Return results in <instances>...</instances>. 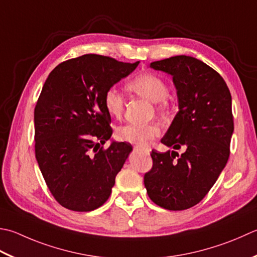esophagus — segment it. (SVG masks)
I'll return each instance as SVG.
<instances>
[{
	"label": "esophagus",
	"mask_w": 257,
	"mask_h": 257,
	"mask_svg": "<svg viewBox=\"0 0 257 257\" xmlns=\"http://www.w3.org/2000/svg\"><path fill=\"white\" fill-rule=\"evenodd\" d=\"M136 149H137L138 152H142L146 155H149V153H150V148H148V147H142V146H137Z\"/></svg>",
	"instance_id": "1"
}]
</instances>
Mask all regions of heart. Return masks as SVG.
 I'll list each match as a JSON object with an SVG mask.
<instances>
[{"label": "heart", "instance_id": "heart-1", "mask_svg": "<svg viewBox=\"0 0 257 257\" xmlns=\"http://www.w3.org/2000/svg\"><path fill=\"white\" fill-rule=\"evenodd\" d=\"M127 88L140 97L156 102V107L160 112L167 111L172 105L168 94V84L156 73L144 72L136 75L127 83ZM103 105L111 117L118 118L123 112L124 100L117 89L109 88L103 94ZM159 134L160 128L157 123H127L117 130V138L121 142L143 146L157 137Z\"/></svg>", "mask_w": 257, "mask_h": 257}]
</instances>
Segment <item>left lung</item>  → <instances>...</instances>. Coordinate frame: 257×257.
Returning <instances> with one entry per match:
<instances>
[{
  "label": "left lung",
  "mask_w": 257,
  "mask_h": 257,
  "mask_svg": "<svg viewBox=\"0 0 257 257\" xmlns=\"http://www.w3.org/2000/svg\"><path fill=\"white\" fill-rule=\"evenodd\" d=\"M150 68L173 75L179 111L162 143L185 152L154 149L145 187L160 207L188 209L207 195L227 164L234 132L232 95L222 75L196 58L176 55Z\"/></svg>",
  "instance_id": "8db88e82"
}]
</instances>
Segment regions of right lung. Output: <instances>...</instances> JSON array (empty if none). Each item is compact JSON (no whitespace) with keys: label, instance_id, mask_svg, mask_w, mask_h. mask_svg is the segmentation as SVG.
I'll return each mask as SVG.
<instances>
[{"label":"right lung","instance_id":"1","mask_svg":"<svg viewBox=\"0 0 257 257\" xmlns=\"http://www.w3.org/2000/svg\"><path fill=\"white\" fill-rule=\"evenodd\" d=\"M99 54L61 62L43 84L34 109L35 158L57 202L90 212L107 202L132 145L111 143L103 94L138 67Z\"/></svg>","mask_w":257,"mask_h":257}]
</instances>
